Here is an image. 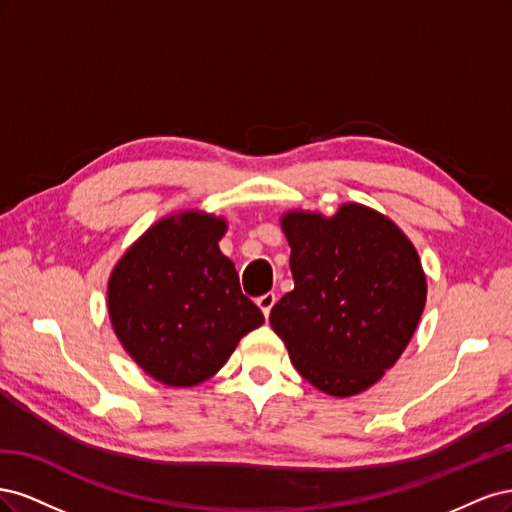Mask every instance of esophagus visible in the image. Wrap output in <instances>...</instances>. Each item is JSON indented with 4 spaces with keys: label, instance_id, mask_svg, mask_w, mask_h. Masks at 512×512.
<instances>
[{
    "label": "esophagus",
    "instance_id": "34e87169",
    "mask_svg": "<svg viewBox=\"0 0 512 512\" xmlns=\"http://www.w3.org/2000/svg\"><path fill=\"white\" fill-rule=\"evenodd\" d=\"M256 305L262 309V314L269 316L273 305H275V292H265V294H262V297L256 299Z\"/></svg>",
    "mask_w": 512,
    "mask_h": 512
}]
</instances>
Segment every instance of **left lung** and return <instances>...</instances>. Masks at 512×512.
<instances>
[{
	"label": "left lung",
	"instance_id": "obj_1",
	"mask_svg": "<svg viewBox=\"0 0 512 512\" xmlns=\"http://www.w3.org/2000/svg\"><path fill=\"white\" fill-rule=\"evenodd\" d=\"M294 288L271 309L294 369L318 391L352 397L408 348L427 301L416 247L391 218L361 203L333 215L280 218Z\"/></svg>",
	"mask_w": 512,
	"mask_h": 512
}]
</instances>
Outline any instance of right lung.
Here are the masks:
<instances>
[{
    "label": "right lung",
    "mask_w": 512,
    "mask_h": 512,
    "mask_svg": "<svg viewBox=\"0 0 512 512\" xmlns=\"http://www.w3.org/2000/svg\"><path fill=\"white\" fill-rule=\"evenodd\" d=\"M226 218L183 209L138 237L108 277L113 331L147 376L175 389L213 378L265 316L220 250Z\"/></svg>",
    "instance_id": "right-lung-1"
}]
</instances>
